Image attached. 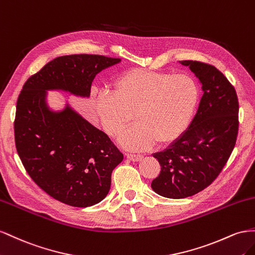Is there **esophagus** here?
Instances as JSON below:
<instances>
[{
  "mask_svg": "<svg viewBox=\"0 0 255 255\" xmlns=\"http://www.w3.org/2000/svg\"><path fill=\"white\" fill-rule=\"evenodd\" d=\"M126 157L129 159V160H131V161H140V160L143 158V156L142 155H137V154H126Z\"/></svg>",
  "mask_w": 255,
  "mask_h": 255,
  "instance_id": "obj_1",
  "label": "esophagus"
}]
</instances>
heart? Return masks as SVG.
<instances>
[{"label": "heart", "mask_w": 255, "mask_h": 255, "mask_svg": "<svg viewBox=\"0 0 255 255\" xmlns=\"http://www.w3.org/2000/svg\"><path fill=\"white\" fill-rule=\"evenodd\" d=\"M199 99L198 86L186 75L132 68L113 82V93L101 92L94 99L105 131L119 135L136 118V125L121 137L130 149H145L156 141L169 144L181 135Z\"/></svg>", "instance_id": "heart-1"}]
</instances>
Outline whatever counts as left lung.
<instances>
[{"instance_id":"left-lung-1","label":"left lung","mask_w":255,"mask_h":255,"mask_svg":"<svg viewBox=\"0 0 255 255\" xmlns=\"http://www.w3.org/2000/svg\"><path fill=\"white\" fill-rule=\"evenodd\" d=\"M202 83L203 96L190 126L169 148L154 154L161 166L151 188L169 199L204 190L221 173L236 144L238 98L234 86L215 66L179 61Z\"/></svg>"}]
</instances>
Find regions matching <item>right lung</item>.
I'll use <instances>...</instances> for the list:
<instances>
[{
    "mask_svg": "<svg viewBox=\"0 0 255 255\" xmlns=\"http://www.w3.org/2000/svg\"><path fill=\"white\" fill-rule=\"evenodd\" d=\"M120 61L96 54L56 57L28 78L19 94L13 130L21 162L36 185L64 204L89 207L103 201L124 155L70 107L50 111L46 91L89 97L98 72Z\"/></svg>",
    "mask_w": 255,
    "mask_h": 255,
    "instance_id": "right-lung-1",
    "label": "right lung"
}]
</instances>
